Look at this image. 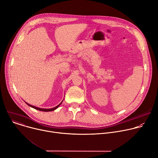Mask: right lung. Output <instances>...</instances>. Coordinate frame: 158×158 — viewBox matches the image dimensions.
<instances>
[{"instance_id": "add662e5", "label": "right lung", "mask_w": 158, "mask_h": 158, "mask_svg": "<svg viewBox=\"0 0 158 158\" xmlns=\"http://www.w3.org/2000/svg\"><path fill=\"white\" fill-rule=\"evenodd\" d=\"M62 101L59 104V105H57V106H56V107H53V108H51V109H42V108H39V107H35V106H32V105H31V104H28L27 102H25L29 106H30V107H32V108H34V109H37V110H40V111H44V112H49V111H52V110H56L57 108H58L59 107V106L62 104Z\"/></svg>"}]
</instances>
